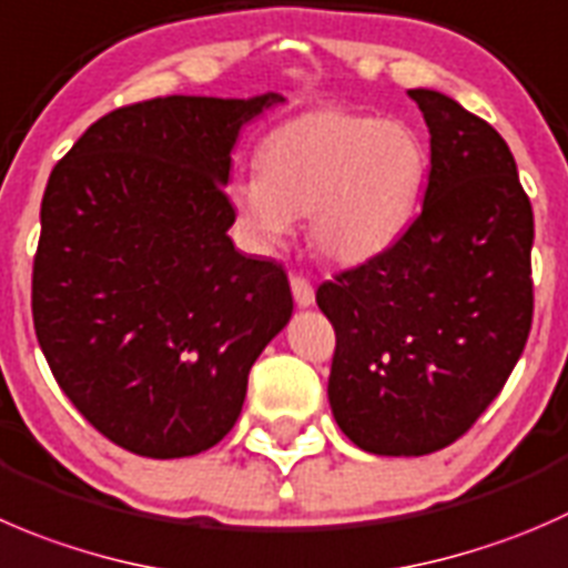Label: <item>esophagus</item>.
Wrapping results in <instances>:
<instances>
[{
    "mask_svg": "<svg viewBox=\"0 0 568 568\" xmlns=\"http://www.w3.org/2000/svg\"><path fill=\"white\" fill-rule=\"evenodd\" d=\"M291 294H294V302L300 307H311L313 302H316V291H313V285L307 283L305 277H300V274L291 277Z\"/></svg>",
    "mask_w": 568,
    "mask_h": 568,
    "instance_id": "1",
    "label": "esophagus"
}]
</instances>
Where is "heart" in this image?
Returning a JSON list of instances; mask_svg holds the SVG:
<instances>
[{
	"instance_id": "heart-1",
	"label": "heart",
	"mask_w": 568,
	"mask_h": 568,
	"mask_svg": "<svg viewBox=\"0 0 568 568\" xmlns=\"http://www.w3.org/2000/svg\"><path fill=\"white\" fill-rule=\"evenodd\" d=\"M257 169L227 185L233 224L252 250H277L296 219L307 216L318 255L361 266L385 255L413 224L430 150L402 119L313 110L263 138Z\"/></svg>"
}]
</instances>
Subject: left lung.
I'll return each instance as SVG.
<instances>
[{
	"label": "left lung",
	"instance_id": "8db88e82",
	"mask_svg": "<svg viewBox=\"0 0 568 568\" xmlns=\"http://www.w3.org/2000/svg\"><path fill=\"white\" fill-rule=\"evenodd\" d=\"M422 216L385 255L318 285L335 327L327 396L352 444L413 458L449 447L497 399L532 322V207L505 138L433 88Z\"/></svg>",
	"mask_w": 568,
	"mask_h": 568
}]
</instances>
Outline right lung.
I'll list each match as a JSON object with an SVG mask.
<instances>
[{
    "label": "right lung",
    "instance_id": "right-lung-1",
    "mask_svg": "<svg viewBox=\"0 0 568 568\" xmlns=\"http://www.w3.org/2000/svg\"><path fill=\"white\" fill-rule=\"evenodd\" d=\"M285 102L163 97L93 121L52 169L32 322L88 422L144 458H189L233 430L246 377L294 313L283 266L235 250L230 152Z\"/></svg>",
    "mask_w": 568,
    "mask_h": 568
}]
</instances>
